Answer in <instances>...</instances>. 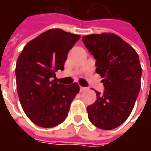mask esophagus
I'll return each mask as SVG.
<instances>
[{
  "instance_id": "esophagus-1",
  "label": "esophagus",
  "mask_w": 151,
  "mask_h": 151,
  "mask_svg": "<svg viewBox=\"0 0 151 151\" xmlns=\"http://www.w3.org/2000/svg\"><path fill=\"white\" fill-rule=\"evenodd\" d=\"M80 90H81V91H85L88 90V88H87V87H83V86H81Z\"/></svg>"
}]
</instances>
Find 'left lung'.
Here are the masks:
<instances>
[{"mask_svg":"<svg viewBox=\"0 0 151 151\" xmlns=\"http://www.w3.org/2000/svg\"><path fill=\"white\" fill-rule=\"evenodd\" d=\"M82 42L96 59V73L104 78V91H96V101L87 107L88 118L99 129H113L129 118L140 90L139 55L111 32L84 36Z\"/></svg>","mask_w":151,"mask_h":151,"instance_id":"8db88e82","label":"left lung"}]
</instances>
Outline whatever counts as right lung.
Returning <instances> with one entry per match:
<instances>
[{
    "label": "right lung",
    "instance_id": "obj_1",
    "mask_svg": "<svg viewBox=\"0 0 151 151\" xmlns=\"http://www.w3.org/2000/svg\"><path fill=\"white\" fill-rule=\"evenodd\" d=\"M80 35L53 28L24 46L16 65L17 90L22 107L33 124L52 128L66 119L79 85L58 84L55 72L63 70L70 50Z\"/></svg>",
    "mask_w": 151,
    "mask_h": 151
}]
</instances>
